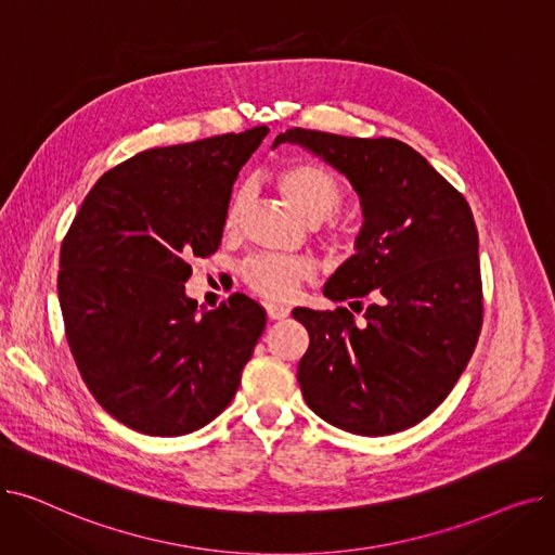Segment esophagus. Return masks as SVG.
<instances>
[{"mask_svg":"<svg viewBox=\"0 0 555 555\" xmlns=\"http://www.w3.org/2000/svg\"><path fill=\"white\" fill-rule=\"evenodd\" d=\"M266 310H268V317L272 319V322H283V319H287V317H289V308H285V306L268 304V306H266Z\"/></svg>","mask_w":555,"mask_h":555,"instance_id":"esophagus-1","label":"esophagus"}]
</instances>
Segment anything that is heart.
Masks as SVG:
<instances>
[{
    "instance_id": "heart-1",
    "label": "heart",
    "mask_w": 555,
    "mask_h": 555,
    "mask_svg": "<svg viewBox=\"0 0 555 555\" xmlns=\"http://www.w3.org/2000/svg\"><path fill=\"white\" fill-rule=\"evenodd\" d=\"M276 184L285 199L304 220L322 222L328 220L344 199L341 184L335 175L314 162H289L276 172ZM247 191L238 189L233 193L224 224L236 227L243 211ZM243 281L251 293L268 301H287L299 293V285L312 276L310 260L299 256H254L243 270Z\"/></svg>"
}]
</instances>
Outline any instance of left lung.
Returning <instances> with one entry per match:
<instances>
[{
  "label": "left lung",
  "mask_w": 555,
  "mask_h": 555,
  "mask_svg": "<svg viewBox=\"0 0 555 555\" xmlns=\"http://www.w3.org/2000/svg\"><path fill=\"white\" fill-rule=\"evenodd\" d=\"M295 143L333 166L360 197L356 254L324 285L348 308L295 310L310 335L297 380L310 410L360 436L427 418L468 366L481 331L479 236L465 197L412 145L293 128Z\"/></svg>",
  "instance_id": "left-lung-1"
}]
</instances>
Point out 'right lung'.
Instances as JSON below:
<instances>
[{"mask_svg": "<svg viewBox=\"0 0 555 555\" xmlns=\"http://www.w3.org/2000/svg\"><path fill=\"white\" fill-rule=\"evenodd\" d=\"M266 126L137 153L80 204L61 251L57 297L82 380L116 421L184 436L236 396L266 310L233 295L197 310L191 258L218 249L231 189Z\"/></svg>", "mask_w": 555, "mask_h": 555, "instance_id": "right-lung-1", "label": "right lung"}]
</instances>
